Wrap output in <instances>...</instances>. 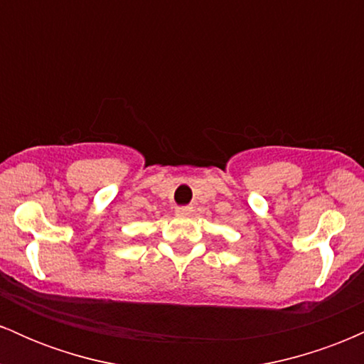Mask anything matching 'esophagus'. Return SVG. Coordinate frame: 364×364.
Instances as JSON below:
<instances>
[{"label":"esophagus","instance_id":"1","mask_svg":"<svg viewBox=\"0 0 364 364\" xmlns=\"http://www.w3.org/2000/svg\"><path fill=\"white\" fill-rule=\"evenodd\" d=\"M176 212H178V214H181V215H188V214H191V212H193V207H191V205L176 207Z\"/></svg>","mask_w":364,"mask_h":364}]
</instances>
